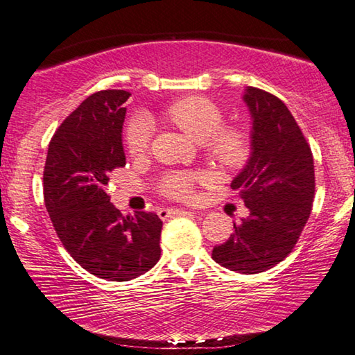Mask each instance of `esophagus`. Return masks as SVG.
Masks as SVG:
<instances>
[{"instance_id": "obj_1", "label": "esophagus", "mask_w": 355, "mask_h": 355, "mask_svg": "<svg viewBox=\"0 0 355 355\" xmlns=\"http://www.w3.org/2000/svg\"><path fill=\"white\" fill-rule=\"evenodd\" d=\"M182 213H188V211H184V209H178V208H167V209L161 208L159 211H158V214H159V218H161V219L171 218V216H173V214H182Z\"/></svg>"}]
</instances>
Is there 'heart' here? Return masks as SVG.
Here are the masks:
<instances>
[{"mask_svg": "<svg viewBox=\"0 0 355 355\" xmlns=\"http://www.w3.org/2000/svg\"><path fill=\"white\" fill-rule=\"evenodd\" d=\"M164 117L172 125L183 131L196 142H205L208 153L219 164L228 169H239L248 163L252 153V139L248 130L241 127H222L224 112L211 100L192 95L172 103L164 112ZM152 130L141 117L131 119L125 142L131 156L147 153ZM207 175L188 172H173L161 180L163 194L177 200H188L192 196L194 182H205Z\"/></svg>", "mask_w": 355, "mask_h": 355, "instance_id": "heart-1", "label": "heart"}]
</instances>
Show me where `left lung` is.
<instances>
[{"mask_svg": "<svg viewBox=\"0 0 355 355\" xmlns=\"http://www.w3.org/2000/svg\"><path fill=\"white\" fill-rule=\"evenodd\" d=\"M252 153L232 189L249 218L213 249V260L230 271L258 274L279 264L296 245L315 199V166L309 142L286 105L275 95L248 87Z\"/></svg>", "mask_w": 355, "mask_h": 355, "instance_id": "left-lung-1", "label": "left lung"}]
</instances>
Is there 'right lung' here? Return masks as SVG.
Instances as JSON below:
<instances>
[{"instance_id": "add662e5", "label": "right lung", "mask_w": 355, "mask_h": 355, "mask_svg": "<svg viewBox=\"0 0 355 355\" xmlns=\"http://www.w3.org/2000/svg\"><path fill=\"white\" fill-rule=\"evenodd\" d=\"M127 91L87 97L53 135L44 169V199L71 258L100 279L127 282L159 260L163 220L155 213L123 216L106 188L125 166L122 127Z\"/></svg>"}]
</instances>
